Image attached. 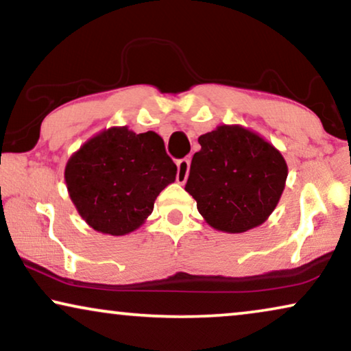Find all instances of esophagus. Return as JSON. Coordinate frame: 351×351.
Wrapping results in <instances>:
<instances>
[{
    "instance_id": "obj_1",
    "label": "esophagus",
    "mask_w": 351,
    "mask_h": 351,
    "mask_svg": "<svg viewBox=\"0 0 351 351\" xmlns=\"http://www.w3.org/2000/svg\"><path fill=\"white\" fill-rule=\"evenodd\" d=\"M189 172H190V160L189 158H184V160L177 161V182L179 184H185L186 179H189Z\"/></svg>"
}]
</instances>
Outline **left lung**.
<instances>
[{
  "label": "left lung",
  "instance_id": "left-lung-1",
  "mask_svg": "<svg viewBox=\"0 0 351 351\" xmlns=\"http://www.w3.org/2000/svg\"><path fill=\"white\" fill-rule=\"evenodd\" d=\"M185 190L210 227L244 233L270 217L287 179L285 158L239 124H222L198 138Z\"/></svg>",
  "mask_w": 351,
  "mask_h": 351
}]
</instances>
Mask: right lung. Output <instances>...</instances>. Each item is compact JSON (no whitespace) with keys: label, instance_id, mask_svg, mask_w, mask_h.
I'll use <instances>...</instances> for the list:
<instances>
[{"label":"right lung","instance_id":"obj_1","mask_svg":"<svg viewBox=\"0 0 351 351\" xmlns=\"http://www.w3.org/2000/svg\"><path fill=\"white\" fill-rule=\"evenodd\" d=\"M177 166L156 132L104 129L65 166V184L83 220L95 232L123 237L152 214L156 196L176 180Z\"/></svg>","mask_w":351,"mask_h":351}]
</instances>
